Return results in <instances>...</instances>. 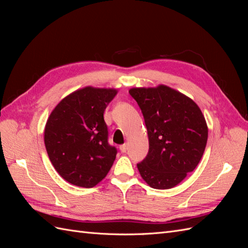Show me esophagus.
I'll return each instance as SVG.
<instances>
[{"label": "esophagus", "mask_w": 248, "mask_h": 248, "mask_svg": "<svg viewBox=\"0 0 248 248\" xmlns=\"http://www.w3.org/2000/svg\"><path fill=\"white\" fill-rule=\"evenodd\" d=\"M120 150H121L122 153H125V152L127 151V145L124 144V145H122V146H120Z\"/></svg>", "instance_id": "1"}]
</instances>
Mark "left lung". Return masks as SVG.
I'll return each mask as SVG.
<instances>
[{"label": "left lung", "instance_id": "1", "mask_svg": "<svg viewBox=\"0 0 248 248\" xmlns=\"http://www.w3.org/2000/svg\"><path fill=\"white\" fill-rule=\"evenodd\" d=\"M145 119L149 152L138 163L144 181L155 189L172 188L197 168L208 140L204 115L189 97L166 85L132 88Z\"/></svg>", "mask_w": 248, "mask_h": 248}]
</instances>
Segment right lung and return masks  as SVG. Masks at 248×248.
<instances>
[{"label": "right lung", "instance_id": "add662e5", "mask_svg": "<svg viewBox=\"0 0 248 248\" xmlns=\"http://www.w3.org/2000/svg\"><path fill=\"white\" fill-rule=\"evenodd\" d=\"M118 90L85 87L67 95L52 109L44 144L52 166L67 182L92 188L106 178L117 149L108 142L103 112Z\"/></svg>", "mask_w": 248, "mask_h": 248}]
</instances>
